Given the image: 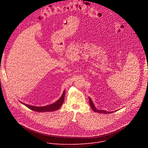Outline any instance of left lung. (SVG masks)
Masks as SVG:
<instances>
[{
	"label": "left lung",
	"instance_id": "obj_1",
	"mask_svg": "<svg viewBox=\"0 0 148 148\" xmlns=\"http://www.w3.org/2000/svg\"><path fill=\"white\" fill-rule=\"evenodd\" d=\"M88 98H89L90 105V106H91L92 110L94 111H95V112H98V113H102V114H111V113L113 112V111L110 112V111H105V110H97V109L95 108V105H94V104L92 101L91 100V99L90 97H88Z\"/></svg>",
	"mask_w": 148,
	"mask_h": 148
}]
</instances>
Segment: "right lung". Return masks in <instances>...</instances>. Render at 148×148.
<instances>
[{
  "label": "right lung",
  "mask_w": 148,
  "mask_h": 148,
  "mask_svg": "<svg viewBox=\"0 0 148 148\" xmlns=\"http://www.w3.org/2000/svg\"><path fill=\"white\" fill-rule=\"evenodd\" d=\"M65 90L63 91V93L61 95V97L54 103H53L51 104L46 105V106H43V107H36V106H33V105L26 104L25 103H23L22 102H20L23 105H25L26 107L30 109L31 110H33L34 111L36 112H51V111H54L56 110H58L60 107L61 106V105L62 104L63 102H64V97H65Z\"/></svg>",
  "instance_id": "add662e5"
}]
</instances>
